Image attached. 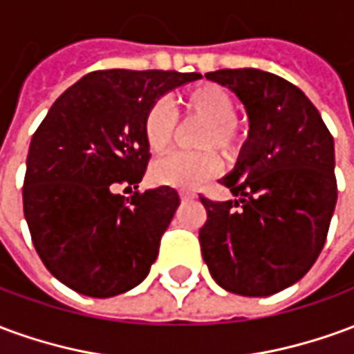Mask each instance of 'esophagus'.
I'll return each mask as SVG.
<instances>
[{
	"label": "esophagus",
	"mask_w": 354,
	"mask_h": 354,
	"mask_svg": "<svg viewBox=\"0 0 354 354\" xmlns=\"http://www.w3.org/2000/svg\"><path fill=\"white\" fill-rule=\"evenodd\" d=\"M195 197H197V193H193V192H180V199L182 201H192V199H195Z\"/></svg>",
	"instance_id": "1"
}]
</instances>
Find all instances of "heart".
<instances>
[{"label":"heart","mask_w":354,"mask_h":354,"mask_svg":"<svg viewBox=\"0 0 354 354\" xmlns=\"http://www.w3.org/2000/svg\"><path fill=\"white\" fill-rule=\"evenodd\" d=\"M184 119H197L205 127L195 136L193 146L201 151L174 153L157 161L151 178L159 185L178 189H197L220 172L223 159L235 162L243 155L248 138L246 127L235 117V102L230 93L214 83H203L189 88L180 98ZM178 119L165 100H155L144 115V138L151 153L169 151L176 138Z\"/></svg>","instance_id":"obj_1"}]
</instances>
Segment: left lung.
I'll return each instance as SVG.
<instances>
[{
  "instance_id": "obj_1",
  "label": "left lung",
  "mask_w": 354,
  "mask_h": 354,
  "mask_svg": "<svg viewBox=\"0 0 354 354\" xmlns=\"http://www.w3.org/2000/svg\"><path fill=\"white\" fill-rule=\"evenodd\" d=\"M205 77L245 104L250 140L220 180L237 199L199 197L203 258L223 290L271 296L299 281L326 243L337 201L334 138L311 100L274 73L243 68Z\"/></svg>"
}]
</instances>
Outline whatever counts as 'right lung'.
<instances>
[{
  "label": "right lung",
  "instance_id": "add662e5",
  "mask_svg": "<svg viewBox=\"0 0 354 354\" xmlns=\"http://www.w3.org/2000/svg\"><path fill=\"white\" fill-rule=\"evenodd\" d=\"M201 73L98 70L50 106L32 136L22 203L43 266L83 296L138 286L180 205L161 185L124 199L149 162L144 115L159 96Z\"/></svg>",
  "mask_w": 354,
  "mask_h": 354
}]
</instances>
